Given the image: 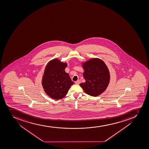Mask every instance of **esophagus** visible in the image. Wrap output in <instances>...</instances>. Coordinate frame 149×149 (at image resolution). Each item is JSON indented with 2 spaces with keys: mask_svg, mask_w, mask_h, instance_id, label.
<instances>
[{
  "mask_svg": "<svg viewBox=\"0 0 149 149\" xmlns=\"http://www.w3.org/2000/svg\"><path fill=\"white\" fill-rule=\"evenodd\" d=\"M75 84H80V81L79 80H78L77 81H75Z\"/></svg>",
  "mask_w": 149,
  "mask_h": 149,
  "instance_id": "esophagus-1",
  "label": "esophagus"
}]
</instances>
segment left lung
<instances>
[{"label":"left lung","instance_id":"left-lung-1","mask_svg":"<svg viewBox=\"0 0 149 149\" xmlns=\"http://www.w3.org/2000/svg\"><path fill=\"white\" fill-rule=\"evenodd\" d=\"M83 76L86 81L80 84L85 93L90 96H97L105 90L109 84L110 75L103 61L93 58L84 63Z\"/></svg>","mask_w":149,"mask_h":149}]
</instances>
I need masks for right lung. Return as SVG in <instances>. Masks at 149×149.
Returning <instances> with one entry per match:
<instances>
[{"mask_svg": "<svg viewBox=\"0 0 149 149\" xmlns=\"http://www.w3.org/2000/svg\"><path fill=\"white\" fill-rule=\"evenodd\" d=\"M66 63L54 59L47 63L42 80L45 91L55 100H60L68 93L73 81L65 72Z\"/></svg>", "mask_w": 149, "mask_h": 149, "instance_id": "obj_1", "label": "right lung"}]
</instances>
